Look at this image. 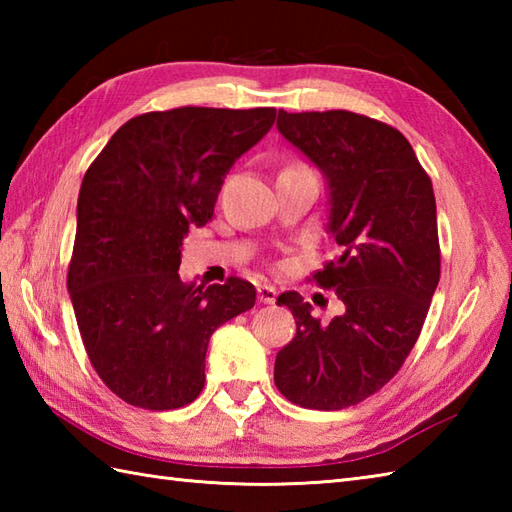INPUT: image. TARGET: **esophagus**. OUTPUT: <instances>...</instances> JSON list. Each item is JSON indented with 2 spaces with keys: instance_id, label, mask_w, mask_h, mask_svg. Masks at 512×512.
<instances>
[{
  "instance_id": "34e87169",
  "label": "esophagus",
  "mask_w": 512,
  "mask_h": 512,
  "mask_svg": "<svg viewBox=\"0 0 512 512\" xmlns=\"http://www.w3.org/2000/svg\"><path fill=\"white\" fill-rule=\"evenodd\" d=\"M257 299L262 301V303H275L277 288L275 286H268V284L257 286Z\"/></svg>"
}]
</instances>
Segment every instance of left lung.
Segmentation results:
<instances>
[{"instance_id": "left-lung-1", "label": "left lung", "mask_w": 512, "mask_h": 512, "mask_svg": "<svg viewBox=\"0 0 512 512\" xmlns=\"http://www.w3.org/2000/svg\"><path fill=\"white\" fill-rule=\"evenodd\" d=\"M277 129L328 184L339 257L314 279L345 312L321 323L299 292L279 295L297 334L277 354L275 385L295 405L345 409L387 385L418 341L440 281L436 195L409 140L374 118L279 110Z\"/></svg>"}]
</instances>
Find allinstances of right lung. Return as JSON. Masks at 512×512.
<instances>
[{
    "instance_id": "1",
    "label": "right lung",
    "mask_w": 512,
    "mask_h": 512,
    "mask_svg": "<svg viewBox=\"0 0 512 512\" xmlns=\"http://www.w3.org/2000/svg\"><path fill=\"white\" fill-rule=\"evenodd\" d=\"M275 107H178L127 121L85 171L68 292L90 363L118 398L167 411L204 387L211 334L255 306V286L184 284L182 239L213 217L226 173Z\"/></svg>"
}]
</instances>
